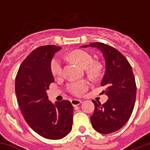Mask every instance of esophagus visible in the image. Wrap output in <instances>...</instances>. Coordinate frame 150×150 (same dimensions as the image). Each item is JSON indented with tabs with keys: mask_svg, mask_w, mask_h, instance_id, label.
Segmentation results:
<instances>
[{
	"mask_svg": "<svg viewBox=\"0 0 150 150\" xmlns=\"http://www.w3.org/2000/svg\"><path fill=\"white\" fill-rule=\"evenodd\" d=\"M71 104L73 106H78V105H79V104H81L82 103V100H77V99H73V100H71Z\"/></svg>",
	"mask_w": 150,
	"mask_h": 150,
	"instance_id": "esophagus-1",
	"label": "esophagus"
}]
</instances>
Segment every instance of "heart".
<instances>
[{
  "instance_id": "b5f03b06",
  "label": "heart",
  "mask_w": 150,
  "mask_h": 150,
  "mask_svg": "<svg viewBox=\"0 0 150 150\" xmlns=\"http://www.w3.org/2000/svg\"><path fill=\"white\" fill-rule=\"evenodd\" d=\"M64 58L69 59L72 62H76L77 64L85 68L87 75L91 79H96L100 75L101 66L98 62H93V57L89 54L82 50H75L71 52L68 53L64 56ZM50 71L54 77H59L62 74V64L61 60L58 58L52 59L50 62ZM88 88V82L85 80H78L71 82L67 85V91L74 96H79L84 93Z\"/></svg>"
}]
</instances>
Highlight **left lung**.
I'll return each instance as SVG.
<instances>
[{"label": "left lung", "instance_id": "obj_1", "mask_svg": "<svg viewBox=\"0 0 150 150\" xmlns=\"http://www.w3.org/2000/svg\"><path fill=\"white\" fill-rule=\"evenodd\" d=\"M96 47L105 59L106 70L101 86L108 96L106 103L92 100L95 104L91 116L92 127L97 132L108 134L121 129L129 120L135 105L137 86L132 67L119 50L102 42L90 43L82 47Z\"/></svg>", "mask_w": 150, "mask_h": 150}]
</instances>
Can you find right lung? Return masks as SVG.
<instances>
[{
  "mask_svg": "<svg viewBox=\"0 0 150 150\" xmlns=\"http://www.w3.org/2000/svg\"><path fill=\"white\" fill-rule=\"evenodd\" d=\"M61 47L53 45L38 47L26 57L15 79V91L24 119L43 137L59 140L71 132L73 106L69 100L52 104L46 90L54 81L50 62Z\"/></svg>",
  "mask_w": 150,
  "mask_h": 150,
  "instance_id": "1",
  "label": "right lung"
}]
</instances>
